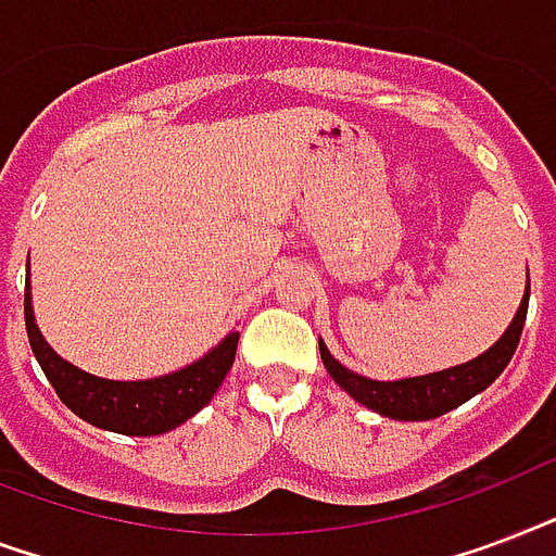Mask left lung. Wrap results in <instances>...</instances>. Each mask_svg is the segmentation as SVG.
Instances as JSON below:
<instances>
[{"label": "left lung", "mask_w": 556, "mask_h": 556, "mask_svg": "<svg viewBox=\"0 0 556 556\" xmlns=\"http://www.w3.org/2000/svg\"><path fill=\"white\" fill-rule=\"evenodd\" d=\"M528 295H531V281L525 283L522 304L516 309L514 321L507 330L470 363L453 365L443 371L424 374V377H406V380H371L363 374H354L351 368L333 359L327 345L318 339V351H321V363L327 374L339 382V389H345L356 403H363L371 412L391 420H432L446 412H453L479 391H484L490 382L496 380L498 374L505 371L510 356L516 354L519 337H522L525 316H528Z\"/></svg>", "instance_id": "1"}]
</instances>
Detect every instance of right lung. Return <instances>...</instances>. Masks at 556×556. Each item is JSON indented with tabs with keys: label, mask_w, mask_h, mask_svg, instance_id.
Wrapping results in <instances>:
<instances>
[{
	"label": "right lung",
	"mask_w": 556,
	"mask_h": 556,
	"mask_svg": "<svg viewBox=\"0 0 556 556\" xmlns=\"http://www.w3.org/2000/svg\"><path fill=\"white\" fill-rule=\"evenodd\" d=\"M25 330L37 363L46 371L58 397L86 424L118 434H165L185 420H191L226 380L238 354V330L226 333L208 354L179 371L153 380H103L66 363L42 339L31 307V273L25 278Z\"/></svg>",
	"instance_id": "obj_1"
}]
</instances>
